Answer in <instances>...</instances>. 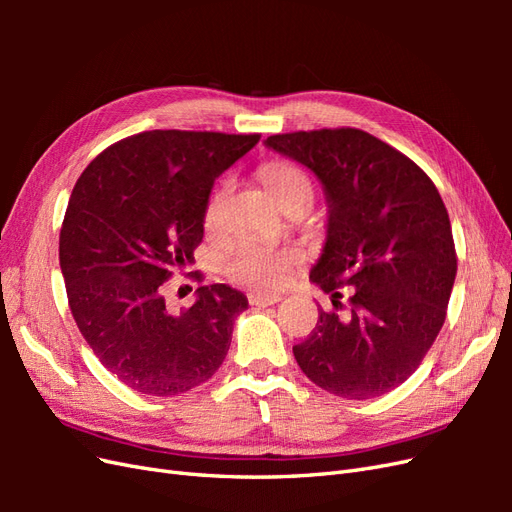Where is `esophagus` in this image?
<instances>
[{"label": "esophagus", "instance_id": "1", "mask_svg": "<svg viewBox=\"0 0 512 512\" xmlns=\"http://www.w3.org/2000/svg\"><path fill=\"white\" fill-rule=\"evenodd\" d=\"M247 301H250V305H256V307H269V305L280 303V301H282V297H280V294L250 292V294H247Z\"/></svg>", "mask_w": 512, "mask_h": 512}]
</instances>
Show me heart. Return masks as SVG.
Masks as SVG:
<instances>
[{
	"label": "heart",
	"instance_id": "obj_1",
	"mask_svg": "<svg viewBox=\"0 0 512 512\" xmlns=\"http://www.w3.org/2000/svg\"><path fill=\"white\" fill-rule=\"evenodd\" d=\"M269 194L282 209L290 200L303 198L312 203L314 183L305 170L290 162H271L260 170ZM226 188L215 190L207 200L203 213V226L207 232H218L222 224V203ZM303 260V250L297 245L271 247L256 241H243L235 252L226 258V273L235 282L250 284L262 290L280 288L286 282L288 271Z\"/></svg>",
	"mask_w": 512,
	"mask_h": 512
}]
</instances>
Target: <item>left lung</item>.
Wrapping results in <instances>:
<instances>
[{"instance_id": "8db88e82", "label": "left lung", "mask_w": 512, "mask_h": 512, "mask_svg": "<svg viewBox=\"0 0 512 512\" xmlns=\"http://www.w3.org/2000/svg\"><path fill=\"white\" fill-rule=\"evenodd\" d=\"M267 147L314 170L329 235L309 280L344 314L322 312L292 346L303 374L346 399L406 382L436 342L457 275L451 220L421 166L356 128L273 134ZM349 305L338 301L341 288Z\"/></svg>"}]
</instances>
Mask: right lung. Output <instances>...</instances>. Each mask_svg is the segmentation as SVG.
Instances as JSON below:
<instances>
[{"label":"right lung","instance_id":"add662e5","mask_svg":"<svg viewBox=\"0 0 512 512\" xmlns=\"http://www.w3.org/2000/svg\"><path fill=\"white\" fill-rule=\"evenodd\" d=\"M260 134L151 130L123 138L76 181L59 265L76 327L132 391L170 397L209 380L247 299L226 284L168 312L162 286L194 262L213 181Z\"/></svg>","mask_w":512,"mask_h":512}]
</instances>
